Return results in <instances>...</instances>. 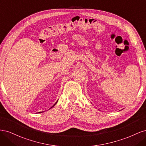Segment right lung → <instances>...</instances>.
<instances>
[{
	"instance_id": "add662e5",
	"label": "right lung",
	"mask_w": 146,
	"mask_h": 146,
	"mask_svg": "<svg viewBox=\"0 0 146 146\" xmlns=\"http://www.w3.org/2000/svg\"><path fill=\"white\" fill-rule=\"evenodd\" d=\"M56 103H55V104H54V105H53V106H52V107H51V108H52V107H54V106H55V104H56ZM39 113H41V112H39Z\"/></svg>"
}]
</instances>
